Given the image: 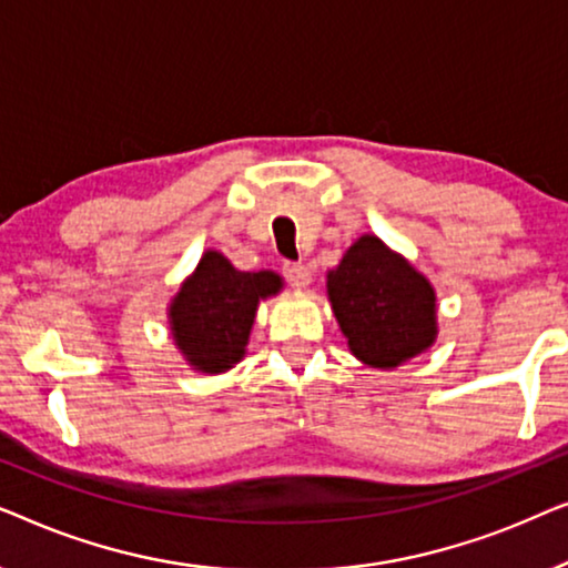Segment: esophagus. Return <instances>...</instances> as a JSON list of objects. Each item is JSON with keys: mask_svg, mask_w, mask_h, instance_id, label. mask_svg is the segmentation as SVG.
Returning a JSON list of instances; mask_svg holds the SVG:
<instances>
[{"mask_svg": "<svg viewBox=\"0 0 568 568\" xmlns=\"http://www.w3.org/2000/svg\"><path fill=\"white\" fill-rule=\"evenodd\" d=\"M282 274L286 282H290L292 286H297V290H305V286L310 284V271H307V266H302V263H284Z\"/></svg>", "mask_w": 568, "mask_h": 568, "instance_id": "34e87169", "label": "esophagus"}]
</instances>
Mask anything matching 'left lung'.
<instances>
[{"label": "left lung", "mask_w": 568, "mask_h": 568, "mask_svg": "<svg viewBox=\"0 0 568 568\" xmlns=\"http://www.w3.org/2000/svg\"><path fill=\"white\" fill-rule=\"evenodd\" d=\"M328 300L352 354L369 367H400L437 338L429 278L375 235H362L328 271Z\"/></svg>", "instance_id": "obj_1"}]
</instances>
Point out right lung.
<instances>
[{
  "mask_svg": "<svg viewBox=\"0 0 568 568\" xmlns=\"http://www.w3.org/2000/svg\"><path fill=\"white\" fill-rule=\"evenodd\" d=\"M282 290L274 271H237L222 253L206 251L170 302L168 317L185 362L220 375L245 356L258 302Z\"/></svg>",
  "mask_w": 568,
  "mask_h": 568,
  "instance_id": "1",
  "label": "right lung"
}]
</instances>
